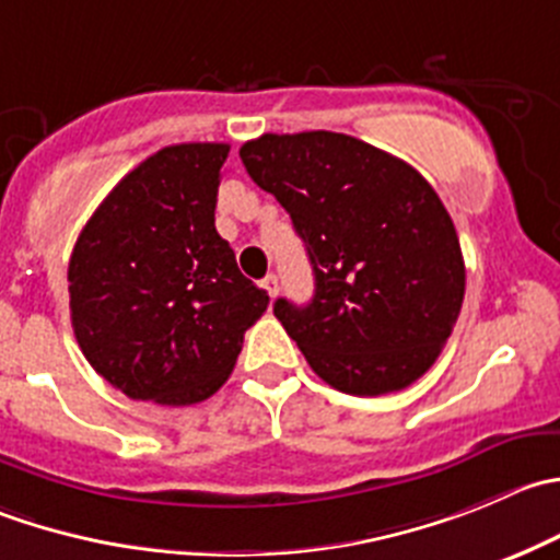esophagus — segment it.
Masks as SVG:
<instances>
[{"label":"esophagus","instance_id":"1","mask_svg":"<svg viewBox=\"0 0 560 560\" xmlns=\"http://www.w3.org/2000/svg\"><path fill=\"white\" fill-rule=\"evenodd\" d=\"M259 287H262V290L268 292V298H276V292H279V279H276L273 273H268V276H265L262 284H259Z\"/></svg>","mask_w":560,"mask_h":560}]
</instances>
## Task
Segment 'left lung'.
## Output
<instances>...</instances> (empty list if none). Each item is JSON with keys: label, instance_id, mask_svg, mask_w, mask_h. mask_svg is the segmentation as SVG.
I'll return each instance as SVG.
<instances>
[{"label": "left lung", "instance_id": "left-lung-1", "mask_svg": "<svg viewBox=\"0 0 560 560\" xmlns=\"http://www.w3.org/2000/svg\"><path fill=\"white\" fill-rule=\"evenodd\" d=\"M306 243L314 298L273 314L314 374L352 396L416 383L441 355L465 298L457 230L401 159L334 130L262 133L241 148Z\"/></svg>", "mask_w": 560, "mask_h": 560}]
</instances>
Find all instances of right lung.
I'll return each mask as SVG.
<instances>
[{"label": "right lung", "mask_w": 560, "mask_h": 560, "mask_svg": "<svg viewBox=\"0 0 560 560\" xmlns=\"http://www.w3.org/2000/svg\"><path fill=\"white\" fill-rule=\"evenodd\" d=\"M230 144L159 150L97 205L68 265L75 341L130 399L197 405L232 374L268 292L215 232Z\"/></svg>", "instance_id": "1"}]
</instances>
